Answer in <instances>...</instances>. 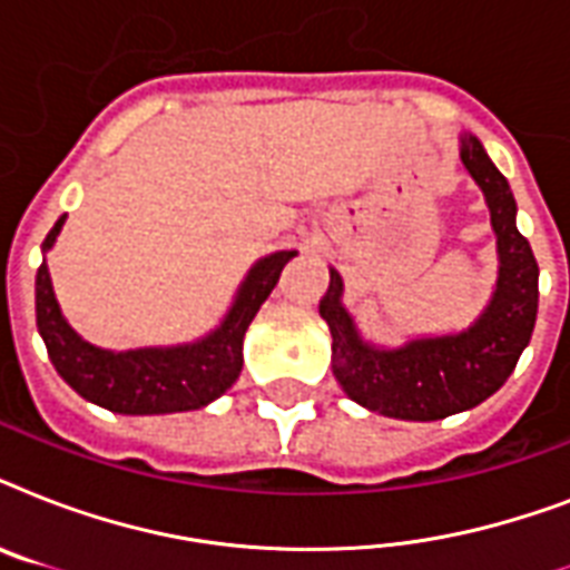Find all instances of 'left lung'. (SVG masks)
Segmentation results:
<instances>
[{"label":"left lung","instance_id":"8db88e82","mask_svg":"<svg viewBox=\"0 0 570 570\" xmlns=\"http://www.w3.org/2000/svg\"><path fill=\"white\" fill-rule=\"evenodd\" d=\"M461 163L482 186L500 250V281L482 320L455 337L414 340L396 352L364 346L340 304L343 281L331 272L320 313L331 328L334 375L357 405L396 420H443L476 407L518 366L539 313V263L514 224V197L476 138L461 141Z\"/></svg>","mask_w":570,"mask_h":570}]
</instances>
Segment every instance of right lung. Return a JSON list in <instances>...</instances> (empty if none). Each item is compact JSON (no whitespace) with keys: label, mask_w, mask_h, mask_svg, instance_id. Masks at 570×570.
Segmentation results:
<instances>
[{"label":"right lung","mask_w":570,"mask_h":570,"mask_svg":"<svg viewBox=\"0 0 570 570\" xmlns=\"http://www.w3.org/2000/svg\"><path fill=\"white\" fill-rule=\"evenodd\" d=\"M65 215L47 233L43 248L56 242ZM295 250H281L259 259L242 284L239 298L215 334L177 348H138V352H102L73 334L58 311L47 263H40L35 281L38 331L47 343L49 361L58 375L82 399L115 414H174L209 405L242 373V340L259 304L275 289L284 266Z\"/></svg>","instance_id":"add662e5"}]
</instances>
